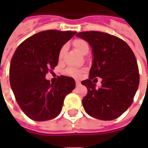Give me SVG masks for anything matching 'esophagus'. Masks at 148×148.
<instances>
[{"instance_id": "1", "label": "esophagus", "mask_w": 148, "mask_h": 148, "mask_svg": "<svg viewBox=\"0 0 148 148\" xmlns=\"http://www.w3.org/2000/svg\"><path fill=\"white\" fill-rule=\"evenodd\" d=\"M80 85H81L80 82H79V81L76 80V86H79Z\"/></svg>"}]
</instances>
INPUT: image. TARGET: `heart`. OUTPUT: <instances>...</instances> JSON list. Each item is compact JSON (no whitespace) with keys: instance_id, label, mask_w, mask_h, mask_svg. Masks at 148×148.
Instances as JSON below:
<instances>
[{"instance_id":"heart-1","label":"heart","mask_w":148,"mask_h":148,"mask_svg":"<svg viewBox=\"0 0 148 148\" xmlns=\"http://www.w3.org/2000/svg\"><path fill=\"white\" fill-rule=\"evenodd\" d=\"M72 44L74 47V48L77 50V51H79L81 54L82 55H86L88 53L89 50H90V47H89V44L88 42L84 40V39H74V41L72 42ZM66 46L64 45L62 46L59 51V53H58V58L59 59H62L63 55H64L65 52H66ZM82 73V71L81 70H78V69H76V68H68L67 70L66 71V74L70 75V76H72V77H77L80 76L81 74Z\"/></svg>"}]
</instances>
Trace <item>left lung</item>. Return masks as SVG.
<instances>
[{
	"label": "left lung",
	"instance_id": "8db88e82",
	"mask_svg": "<svg viewBox=\"0 0 148 148\" xmlns=\"http://www.w3.org/2000/svg\"><path fill=\"white\" fill-rule=\"evenodd\" d=\"M76 36L89 42L93 53L89 79L82 82L88 90L82 100L84 109L99 120L116 119L132 105L140 83L133 51L124 40L105 32H82ZM97 77L103 79L98 89L94 84Z\"/></svg>",
	"mask_w": 148,
	"mask_h": 148
}]
</instances>
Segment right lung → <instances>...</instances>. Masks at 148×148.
Instances as JSON below:
<instances>
[{
	"label": "right lung",
	"mask_w": 148,
	"mask_h": 148,
	"mask_svg": "<svg viewBox=\"0 0 148 148\" xmlns=\"http://www.w3.org/2000/svg\"><path fill=\"white\" fill-rule=\"evenodd\" d=\"M76 32L47 30L32 36L19 45L12 58L9 81L16 100L27 116L36 121L56 117L65 97L75 88L74 78L61 75L55 83L46 74L58 65V53Z\"/></svg>",
	"instance_id": "1"
}]
</instances>
